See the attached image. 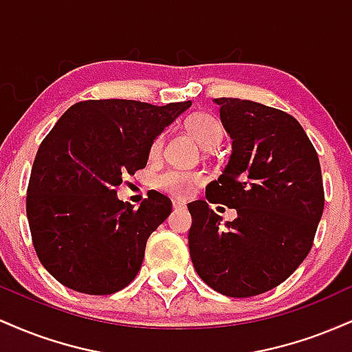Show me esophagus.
Wrapping results in <instances>:
<instances>
[{"instance_id":"1","label":"esophagus","mask_w":352,"mask_h":352,"mask_svg":"<svg viewBox=\"0 0 352 352\" xmlns=\"http://www.w3.org/2000/svg\"><path fill=\"white\" fill-rule=\"evenodd\" d=\"M172 207H173V210H182V208H185V204H182V201H177V200H173Z\"/></svg>"}]
</instances>
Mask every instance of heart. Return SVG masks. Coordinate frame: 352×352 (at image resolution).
Instances as JSON below:
<instances>
[{"label":"heart","mask_w":352,"mask_h":352,"mask_svg":"<svg viewBox=\"0 0 352 352\" xmlns=\"http://www.w3.org/2000/svg\"><path fill=\"white\" fill-rule=\"evenodd\" d=\"M187 127L192 132V135L197 139V142L204 148H207V151L215 148L221 142L225 134L223 125L220 124V120L210 114H204V112L190 117L187 120ZM164 144L165 134H159L152 140L151 148H148V155L152 159L159 157L164 151ZM204 180L205 175L201 172H188L180 170V168H172V170L160 173L157 177L155 185L162 192L168 193V195L177 197V199H187V197L192 195L197 185L204 184Z\"/></svg>","instance_id":"obj_1"}]
</instances>
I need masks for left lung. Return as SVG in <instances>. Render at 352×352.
Returning a JSON list of instances; mask_svg holds the SVG:
<instances>
[{"instance_id": "1", "label": "left lung", "mask_w": 352, "mask_h": 352, "mask_svg": "<svg viewBox=\"0 0 352 352\" xmlns=\"http://www.w3.org/2000/svg\"><path fill=\"white\" fill-rule=\"evenodd\" d=\"M232 155L205 200L188 204V248L210 288L232 298L276 288L308 256L322 208L321 165L293 116L253 100L215 99ZM208 203L235 208L225 226Z\"/></svg>"}]
</instances>
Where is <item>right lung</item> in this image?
Instances as JSON below:
<instances>
[{"instance_id":"right-lung-1","label":"right lung","mask_w":352,"mask_h":352,"mask_svg":"<svg viewBox=\"0 0 352 352\" xmlns=\"http://www.w3.org/2000/svg\"><path fill=\"white\" fill-rule=\"evenodd\" d=\"M190 106L82 100L51 129L31 168L26 215L36 254L60 285L99 296L137 276L172 201L152 192L134 210L116 187L147 165L152 140Z\"/></svg>"}]
</instances>
